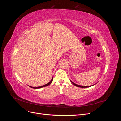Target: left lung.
<instances>
[{
	"label": "left lung",
	"instance_id": "1",
	"mask_svg": "<svg viewBox=\"0 0 121 121\" xmlns=\"http://www.w3.org/2000/svg\"><path fill=\"white\" fill-rule=\"evenodd\" d=\"M71 82H72L73 84H74V85L75 86H77V87H81V88H87V87H90V86H80V85H77V84H75L74 83H73V82H72V81H71Z\"/></svg>",
	"mask_w": 121,
	"mask_h": 121
}]
</instances>
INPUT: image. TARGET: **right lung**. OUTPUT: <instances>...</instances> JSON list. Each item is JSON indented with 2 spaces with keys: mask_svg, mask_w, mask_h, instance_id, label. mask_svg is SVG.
Masks as SVG:
<instances>
[{
  "mask_svg": "<svg viewBox=\"0 0 121 121\" xmlns=\"http://www.w3.org/2000/svg\"><path fill=\"white\" fill-rule=\"evenodd\" d=\"M52 80H53V78H52V80H51V81L48 83H47V84H45V85H43V86H40V87H31V86H30V87H31V88H34V89H37V88H42V87H45V86H48L49 84H51V83H52Z\"/></svg>",
  "mask_w": 121,
  "mask_h": 121,
  "instance_id": "right-lung-1",
  "label": "right lung"
}]
</instances>
